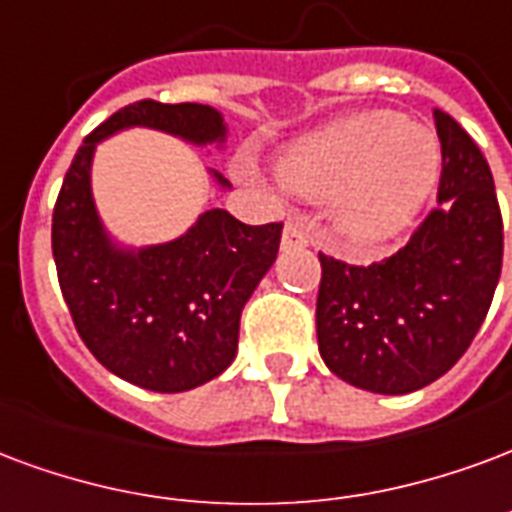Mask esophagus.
I'll return each instance as SVG.
<instances>
[{"mask_svg":"<svg viewBox=\"0 0 512 512\" xmlns=\"http://www.w3.org/2000/svg\"><path fill=\"white\" fill-rule=\"evenodd\" d=\"M282 246H309V233L304 230V225H298V222H287L285 233H282Z\"/></svg>","mask_w":512,"mask_h":512,"instance_id":"esophagus-1","label":"esophagus"}]
</instances>
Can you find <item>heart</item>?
Instances as JSON below:
<instances>
[{
  "label": "heart",
  "mask_w": 512,
  "mask_h": 512,
  "mask_svg": "<svg viewBox=\"0 0 512 512\" xmlns=\"http://www.w3.org/2000/svg\"><path fill=\"white\" fill-rule=\"evenodd\" d=\"M437 135L391 111L358 113L298 140L282 170L290 189L336 198L347 236L366 244L399 236L439 179Z\"/></svg>",
  "instance_id": "obj_1"
}]
</instances>
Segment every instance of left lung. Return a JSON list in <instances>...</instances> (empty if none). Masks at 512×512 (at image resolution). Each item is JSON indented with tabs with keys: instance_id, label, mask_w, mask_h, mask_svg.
I'll list each match as a JSON object with an SVG mask.
<instances>
[{
	"instance_id": "8db88e82",
	"label": "left lung",
	"mask_w": 512,
	"mask_h": 512,
	"mask_svg": "<svg viewBox=\"0 0 512 512\" xmlns=\"http://www.w3.org/2000/svg\"><path fill=\"white\" fill-rule=\"evenodd\" d=\"M442 173L437 200L410 241L372 266L320 252L317 344L355 388L412 393L467 352L502 274L505 227L483 151L434 108Z\"/></svg>"
}]
</instances>
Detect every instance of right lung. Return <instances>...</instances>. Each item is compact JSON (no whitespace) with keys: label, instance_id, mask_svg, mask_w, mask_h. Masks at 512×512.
Masks as SVG:
<instances>
[{"label":"right lung","instance_id":"obj_1","mask_svg":"<svg viewBox=\"0 0 512 512\" xmlns=\"http://www.w3.org/2000/svg\"><path fill=\"white\" fill-rule=\"evenodd\" d=\"M124 127L192 143L225 140L222 116L198 102H132L89 132L54 206L59 287L75 331L108 372L146 391H192L236 358L241 309L274 266L282 222L244 225L211 208L170 244L116 249L94 211L89 170L94 146Z\"/></svg>","mask_w":512,"mask_h":512}]
</instances>
